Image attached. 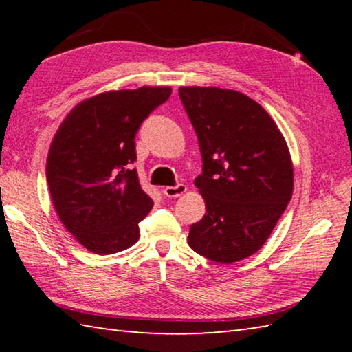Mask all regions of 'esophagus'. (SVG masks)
Listing matches in <instances>:
<instances>
[{
	"instance_id": "esophagus-1",
	"label": "esophagus",
	"mask_w": 352,
	"mask_h": 352,
	"mask_svg": "<svg viewBox=\"0 0 352 352\" xmlns=\"http://www.w3.org/2000/svg\"><path fill=\"white\" fill-rule=\"evenodd\" d=\"M186 190H188V188H186L184 184H177V186H168V188H164L163 193L168 198H178L182 197Z\"/></svg>"
}]
</instances>
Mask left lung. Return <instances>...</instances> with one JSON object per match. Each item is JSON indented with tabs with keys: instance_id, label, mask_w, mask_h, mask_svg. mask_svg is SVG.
<instances>
[{
	"instance_id": "1",
	"label": "left lung",
	"mask_w": 352,
	"mask_h": 352,
	"mask_svg": "<svg viewBox=\"0 0 352 352\" xmlns=\"http://www.w3.org/2000/svg\"><path fill=\"white\" fill-rule=\"evenodd\" d=\"M195 129L203 174L195 186L206 214L189 231L190 248L218 263L257 252L286 210L294 166L281 131L258 102L219 87H180Z\"/></svg>"
}]
</instances>
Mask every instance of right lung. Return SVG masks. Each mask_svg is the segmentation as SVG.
I'll use <instances>...</instances> for the list:
<instances>
[{"instance_id":"1","label":"right lung","mask_w":352,"mask_h":352,"mask_svg":"<svg viewBox=\"0 0 352 352\" xmlns=\"http://www.w3.org/2000/svg\"><path fill=\"white\" fill-rule=\"evenodd\" d=\"M170 87L95 95L72 109L51 142L47 182L66 230L95 254H115L138 242L139 222L153 208L142 190L136 133L170 96Z\"/></svg>"}]
</instances>
